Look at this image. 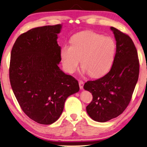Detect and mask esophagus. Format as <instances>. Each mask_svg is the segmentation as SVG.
<instances>
[{
  "instance_id": "esophagus-1",
  "label": "esophagus",
  "mask_w": 147,
  "mask_h": 147,
  "mask_svg": "<svg viewBox=\"0 0 147 147\" xmlns=\"http://www.w3.org/2000/svg\"><path fill=\"white\" fill-rule=\"evenodd\" d=\"M79 87H80V89L82 90L83 89V86H84V82L81 80H80L79 81Z\"/></svg>"
}]
</instances>
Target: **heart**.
I'll return each instance as SVG.
<instances>
[{
  "label": "heart",
  "instance_id": "obj_1",
  "mask_svg": "<svg viewBox=\"0 0 147 147\" xmlns=\"http://www.w3.org/2000/svg\"><path fill=\"white\" fill-rule=\"evenodd\" d=\"M70 43L61 50L63 65L68 72L74 73L81 59L83 71L92 77L104 76L111 68L117 50L112 38L87 30L75 34Z\"/></svg>",
  "mask_w": 147,
  "mask_h": 147
}]
</instances>
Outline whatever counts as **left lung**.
<instances>
[{
  "mask_svg": "<svg viewBox=\"0 0 147 147\" xmlns=\"http://www.w3.org/2000/svg\"><path fill=\"white\" fill-rule=\"evenodd\" d=\"M117 41L114 63L110 71L101 78L89 81L84 89L93 100L86 107L93 120L106 122L117 118L128 106L138 80L140 63L138 52L128 35L111 27Z\"/></svg>",
  "mask_w": 147,
  "mask_h": 147,
  "instance_id": "obj_1",
  "label": "left lung"
}]
</instances>
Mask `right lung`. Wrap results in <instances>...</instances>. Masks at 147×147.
<instances>
[{"mask_svg":"<svg viewBox=\"0 0 147 147\" xmlns=\"http://www.w3.org/2000/svg\"><path fill=\"white\" fill-rule=\"evenodd\" d=\"M62 26L31 29L19 36L11 53L9 79L22 109L36 122L50 125L59 118L66 99L79 82L60 70L57 34Z\"/></svg>","mask_w":147,"mask_h":147,"instance_id":"1","label":"right lung"}]
</instances>
